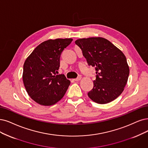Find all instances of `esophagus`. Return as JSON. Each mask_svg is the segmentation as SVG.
Instances as JSON below:
<instances>
[{"label":"esophagus","instance_id":"1","mask_svg":"<svg viewBox=\"0 0 148 148\" xmlns=\"http://www.w3.org/2000/svg\"><path fill=\"white\" fill-rule=\"evenodd\" d=\"M81 78H82L81 76H79L78 77H77L76 79H74V80H75V81H79V80H80L81 79Z\"/></svg>","mask_w":148,"mask_h":148}]
</instances>
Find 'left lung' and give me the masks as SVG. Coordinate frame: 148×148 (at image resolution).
Returning a JSON list of instances; mask_svg holds the SVG:
<instances>
[{
  "instance_id": "left-lung-1",
  "label": "left lung",
  "mask_w": 148,
  "mask_h": 148,
  "mask_svg": "<svg viewBox=\"0 0 148 148\" xmlns=\"http://www.w3.org/2000/svg\"><path fill=\"white\" fill-rule=\"evenodd\" d=\"M89 66H95L96 80L88 96L94 102H110L122 93L127 84L129 68L124 53L105 38L92 37L75 41Z\"/></svg>"
}]
</instances>
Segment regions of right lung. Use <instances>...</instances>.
Instances as JSON below:
<instances>
[{"mask_svg":"<svg viewBox=\"0 0 148 148\" xmlns=\"http://www.w3.org/2000/svg\"><path fill=\"white\" fill-rule=\"evenodd\" d=\"M71 38L49 40L38 45L24 64L23 79L27 93L36 103L52 106L66 92L71 82L58 74L60 58Z\"/></svg>","mask_w":148,"mask_h":148,"instance_id":"add662e5","label":"right lung"}]
</instances>
